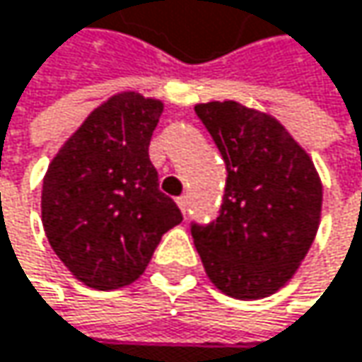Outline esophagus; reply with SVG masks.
Listing matches in <instances>:
<instances>
[{"mask_svg": "<svg viewBox=\"0 0 362 362\" xmlns=\"http://www.w3.org/2000/svg\"><path fill=\"white\" fill-rule=\"evenodd\" d=\"M175 204H177V208H180V212H182V214H187V210H189V199L182 195V197H177L175 199Z\"/></svg>", "mask_w": 362, "mask_h": 362, "instance_id": "obj_1", "label": "esophagus"}]
</instances>
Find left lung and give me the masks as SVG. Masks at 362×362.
<instances>
[{"instance_id":"8db88e82","label":"left lung","mask_w":362,"mask_h":362,"mask_svg":"<svg viewBox=\"0 0 362 362\" xmlns=\"http://www.w3.org/2000/svg\"><path fill=\"white\" fill-rule=\"evenodd\" d=\"M195 112L227 163L218 218L191 229L204 269L229 297H269L297 274L314 244L320 175L272 114L233 99L197 103Z\"/></svg>"}]
</instances>
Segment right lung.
I'll return each instance as SVG.
<instances>
[{"label":"right lung","instance_id":"1","mask_svg":"<svg viewBox=\"0 0 362 362\" xmlns=\"http://www.w3.org/2000/svg\"><path fill=\"white\" fill-rule=\"evenodd\" d=\"M163 101L122 90L97 105L52 156L42 185L44 233L76 280L133 284L165 231L182 223L148 156Z\"/></svg>","mask_w":362,"mask_h":362}]
</instances>
